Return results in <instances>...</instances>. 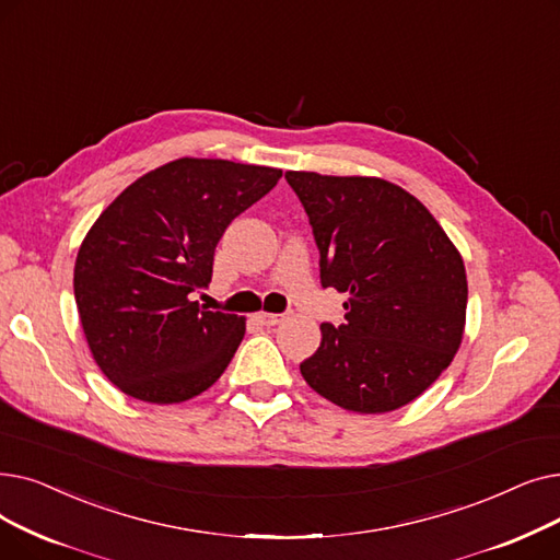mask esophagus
I'll return each mask as SVG.
<instances>
[{
	"instance_id": "obj_1",
	"label": "esophagus",
	"mask_w": 560,
	"mask_h": 560,
	"mask_svg": "<svg viewBox=\"0 0 560 560\" xmlns=\"http://www.w3.org/2000/svg\"><path fill=\"white\" fill-rule=\"evenodd\" d=\"M255 318H257V322H259L261 326H276V324H280V322H282L284 314H276V312H257V314H255Z\"/></svg>"
}]
</instances>
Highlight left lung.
Returning <instances> with one entry per match:
<instances>
[{
	"mask_svg": "<svg viewBox=\"0 0 560 560\" xmlns=\"http://www.w3.org/2000/svg\"><path fill=\"white\" fill-rule=\"evenodd\" d=\"M284 177L310 217L322 284L349 294L346 322L322 324L303 378L351 412L408 406L460 349L467 276L458 248L429 209L387 179Z\"/></svg>",
	"mask_w": 560,
	"mask_h": 560,
	"instance_id": "obj_1",
	"label": "left lung"
}]
</instances>
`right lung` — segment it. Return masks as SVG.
Here are the masks:
<instances>
[{"instance_id":"obj_1","label":"right lung","mask_w":560,"mask_h":560,"mask_svg":"<svg viewBox=\"0 0 560 560\" xmlns=\"http://www.w3.org/2000/svg\"><path fill=\"white\" fill-rule=\"evenodd\" d=\"M280 168L182 156L106 207L79 246L74 301L93 360L120 392L182 404L214 385L246 318L191 294L211 282L225 228L269 194Z\"/></svg>"}]
</instances>
